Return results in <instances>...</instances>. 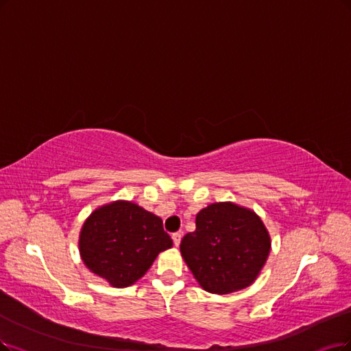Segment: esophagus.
Instances as JSON below:
<instances>
[{
  "mask_svg": "<svg viewBox=\"0 0 351 351\" xmlns=\"http://www.w3.org/2000/svg\"><path fill=\"white\" fill-rule=\"evenodd\" d=\"M172 240H173V244L178 247V245L180 244V240H182V234H180V232H173Z\"/></svg>",
  "mask_w": 351,
  "mask_h": 351,
  "instance_id": "esophagus-1",
  "label": "esophagus"
}]
</instances>
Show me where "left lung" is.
<instances>
[{
	"label": "left lung",
	"instance_id": "1",
	"mask_svg": "<svg viewBox=\"0 0 351 351\" xmlns=\"http://www.w3.org/2000/svg\"><path fill=\"white\" fill-rule=\"evenodd\" d=\"M195 224L180 241V253L201 287L218 295L250 287L270 253L261 217L237 204L215 202L197 214Z\"/></svg>",
	"mask_w": 351,
	"mask_h": 351
}]
</instances>
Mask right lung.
<instances>
[{
	"instance_id": "add662e5",
	"label": "right lung",
	"mask_w": 351,
	"mask_h": 351,
	"mask_svg": "<svg viewBox=\"0 0 351 351\" xmlns=\"http://www.w3.org/2000/svg\"><path fill=\"white\" fill-rule=\"evenodd\" d=\"M172 239L162 219L137 204L114 201L90 214L80 234L85 266L114 288H125L145 276Z\"/></svg>"
}]
</instances>
